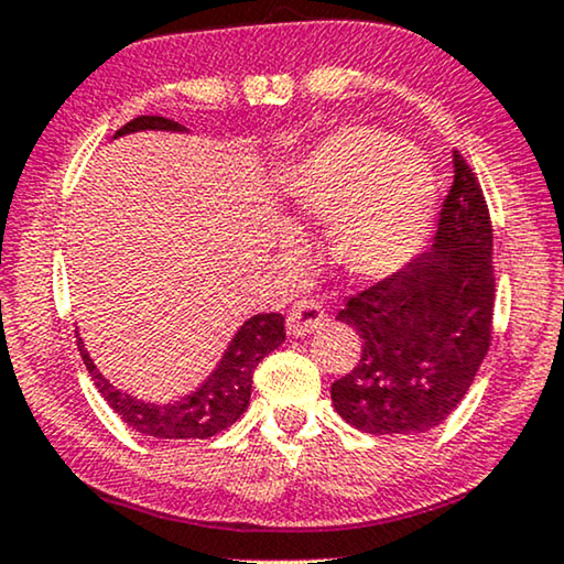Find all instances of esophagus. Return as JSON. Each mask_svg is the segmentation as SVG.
<instances>
[{"label": "esophagus", "instance_id": "obj_1", "mask_svg": "<svg viewBox=\"0 0 564 564\" xmlns=\"http://www.w3.org/2000/svg\"><path fill=\"white\" fill-rule=\"evenodd\" d=\"M328 321L324 305L316 303V300H300V303L292 305V311L288 313V328L292 336H305L324 328Z\"/></svg>", "mask_w": 564, "mask_h": 564}]
</instances>
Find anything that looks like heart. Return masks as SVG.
<instances>
[{
	"label": "heart",
	"mask_w": 564,
	"mask_h": 564,
	"mask_svg": "<svg viewBox=\"0 0 564 564\" xmlns=\"http://www.w3.org/2000/svg\"><path fill=\"white\" fill-rule=\"evenodd\" d=\"M290 215L328 223V253L357 276H386L425 240L435 178L406 139L376 127L336 129L280 175Z\"/></svg>",
	"instance_id": "1"
}]
</instances>
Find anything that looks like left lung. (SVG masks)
<instances>
[{
	"mask_svg": "<svg viewBox=\"0 0 564 564\" xmlns=\"http://www.w3.org/2000/svg\"><path fill=\"white\" fill-rule=\"evenodd\" d=\"M492 219L477 173L453 150L433 253L345 297L336 321L362 339L334 380L341 420L370 435H420L466 397L492 345Z\"/></svg>",
	"mask_w": 564,
	"mask_h": 564,
	"instance_id": "left-lung-1",
	"label": "left lung"
}]
</instances>
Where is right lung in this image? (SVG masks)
<instances>
[{
  "instance_id": "right-lung-1",
  "label": "right lung",
  "mask_w": 564,
  "mask_h": 564,
  "mask_svg": "<svg viewBox=\"0 0 564 564\" xmlns=\"http://www.w3.org/2000/svg\"><path fill=\"white\" fill-rule=\"evenodd\" d=\"M139 129H171L184 131L186 127L178 121L163 119V116H137L129 123L116 131V137L129 134V131ZM284 341V316L282 313H259V316L248 318L236 339L230 341L228 352H225L223 362L212 372L207 383L192 397L175 404L155 406L144 404V401L131 399L119 389H113L108 380L95 370L87 349L83 347V339H77L79 355L90 370V376L98 386L100 397L108 401V406L121 416L137 433L160 437V441H204L223 430H228L232 422L248 409L251 401V386H253V370L256 365L269 352H274Z\"/></svg>"
}]
</instances>
